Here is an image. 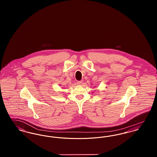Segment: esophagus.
I'll list each match as a JSON object with an SVG mask.
<instances>
[{"label":"esophagus","instance_id":"esophagus-1","mask_svg":"<svg viewBox=\"0 0 157 157\" xmlns=\"http://www.w3.org/2000/svg\"><path fill=\"white\" fill-rule=\"evenodd\" d=\"M82 83H83V82H82V81H77V84L78 85H82Z\"/></svg>","mask_w":157,"mask_h":157}]
</instances>
